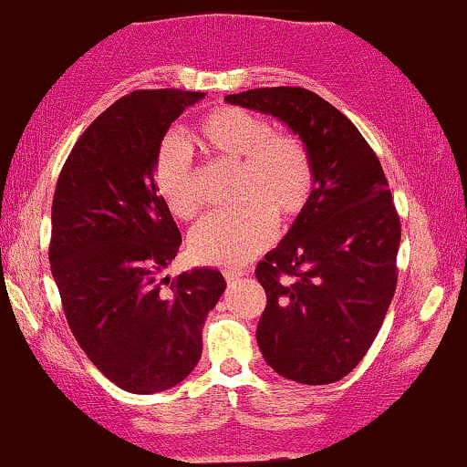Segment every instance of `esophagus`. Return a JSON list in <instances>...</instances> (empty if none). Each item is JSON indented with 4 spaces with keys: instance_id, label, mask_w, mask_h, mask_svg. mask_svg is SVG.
<instances>
[{
    "instance_id": "34e87169",
    "label": "esophagus",
    "mask_w": 467,
    "mask_h": 467,
    "mask_svg": "<svg viewBox=\"0 0 467 467\" xmlns=\"http://www.w3.org/2000/svg\"><path fill=\"white\" fill-rule=\"evenodd\" d=\"M240 277H243V273L234 271V268H229V271H224V279H227V284H235Z\"/></svg>"
}]
</instances>
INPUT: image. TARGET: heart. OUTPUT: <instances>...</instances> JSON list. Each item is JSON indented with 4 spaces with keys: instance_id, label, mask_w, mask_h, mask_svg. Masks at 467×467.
<instances>
[{
    "instance_id": "1",
    "label": "heart",
    "mask_w": 467,
    "mask_h": 467,
    "mask_svg": "<svg viewBox=\"0 0 467 467\" xmlns=\"http://www.w3.org/2000/svg\"><path fill=\"white\" fill-rule=\"evenodd\" d=\"M194 141L205 157L238 166L232 213H213L190 235L199 262L243 266L275 238V216L290 223L308 210L315 194V163L308 146L293 133H275L262 115L223 107L199 119ZM157 192L172 216L192 221L201 210L192 157L177 137L163 141L155 161Z\"/></svg>"
}]
</instances>
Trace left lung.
<instances>
[{
  "label": "left lung",
  "mask_w": 467,
  "mask_h": 467,
  "mask_svg": "<svg viewBox=\"0 0 467 467\" xmlns=\"http://www.w3.org/2000/svg\"><path fill=\"white\" fill-rule=\"evenodd\" d=\"M277 118L308 146L315 194L255 268L266 290L257 345L279 376L330 385L363 360L398 284L400 216L376 152L321 96L265 87L224 98Z\"/></svg>",
  "instance_id": "1"
}]
</instances>
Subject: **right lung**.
Wrapping results in <instances>:
<instances>
[{
    "label": "right lung",
    "instance_id": "right-lung-1",
    "mask_svg": "<svg viewBox=\"0 0 467 467\" xmlns=\"http://www.w3.org/2000/svg\"><path fill=\"white\" fill-rule=\"evenodd\" d=\"M202 96L119 98L78 137L54 192L49 265L69 330L129 393L166 391L190 376L207 312L227 286L213 268L161 277L181 234L157 192L155 161L170 124Z\"/></svg>",
    "mask_w": 467,
    "mask_h": 467
}]
</instances>
